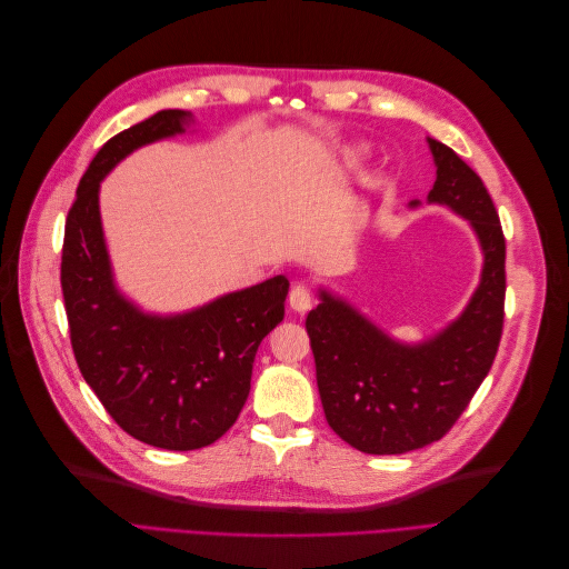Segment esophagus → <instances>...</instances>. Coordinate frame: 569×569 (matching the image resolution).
Here are the masks:
<instances>
[{"label": "esophagus", "instance_id": "esophagus-1", "mask_svg": "<svg viewBox=\"0 0 569 569\" xmlns=\"http://www.w3.org/2000/svg\"><path fill=\"white\" fill-rule=\"evenodd\" d=\"M289 308L297 313H308L313 308V295L311 289L303 284H295L289 291Z\"/></svg>", "mask_w": 569, "mask_h": 569}]
</instances>
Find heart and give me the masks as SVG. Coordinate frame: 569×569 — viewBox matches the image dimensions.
<instances>
[{
	"mask_svg": "<svg viewBox=\"0 0 569 569\" xmlns=\"http://www.w3.org/2000/svg\"><path fill=\"white\" fill-rule=\"evenodd\" d=\"M363 153H366V149L360 147V144H353V147H347V149H343V157H347L349 161H358V159H363Z\"/></svg>",
	"mask_w": 569,
	"mask_h": 569,
	"instance_id": "1",
	"label": "heart"
}]
</instances>
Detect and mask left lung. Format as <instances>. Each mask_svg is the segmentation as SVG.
<instances>
[{
	"mask_svg": "<svg viewBox=\"0 0 569 569\" xmlns=\"http://www.w3.org/2000/svg\"><path fill=\"white\" fill-rule=\"evenodd\" d=\"M437 166L427 203L468 220L481 251L479 284L458 318L403 341L337 291L318 287L306 318L325 418L353 449L396 456L441 439L468 408L498 351L506 299V239L485 182L458 153L427 137ZM412 199L408 209H418Z\"/></svg>",
	"mask_w": 569,
	"mask_h": 569,
	"instance_id": "obj_1",
	"label": "left lung"
}]
</instances>
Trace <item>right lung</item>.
<instances>
[{"label": "right lung", "instance_id": "obj_1", "mask_svg": "<svg viewBox=\"0 0 569 569\" xmlns=\"http://www.w3.org/2000/svg\"><path fill=\"white\" fill-rule=\"evenodd\" d=\"M194 116L163 109L97 151L68 211L61 289L84 382L134 439L194 451L220 439L242 412L263 337L284 318V274L228 291L182 313H151L116 282L99 189L132 151L184 134Z\"/></svg>", "mask_w": 569, "mask_h": 569}]
</instances>
